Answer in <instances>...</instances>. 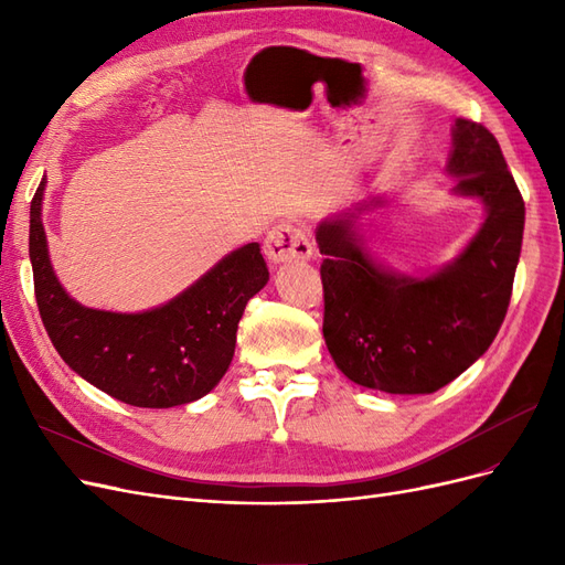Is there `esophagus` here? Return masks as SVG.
Returning a JSON list of instances; mask_svg holds the SVG:
<instances>
[{
	"instance_id": "1",
	"label": "esophagus",
	"mask_w": 565,
	"mask_h": 565,
	"mask_svg": "<svg viewBox=\"0 0 565 565\" xmlns=\"http://www.w3.org/2000/svg\"><path fill=\"white\" fill-rule=\"evenodd\" d=\"M264 252L270 264H292V262H309L313 254L311 233L299 224L282 221L266 235Z\"/></svg>"
}]
</instances>
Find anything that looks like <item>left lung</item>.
<instances>
[{
    "label": "left lung",
    "mask_w": 565,
    "mask_h": 565,
    "mask_svg": "<svg viewBox=\"0 0 565 565\" xmlns=\"http://www.w3.org/2000/svg\"><path fill=\"white\" fill-rule=\"evenodd\" d=\"M448 172L455 193L483 200L486 221L459 259L429 278H401L370 259L351 216L322 221L316 243L322 337L355 384L434 393L459 377L498 337L521 256L525 204L498 139L459 117Z\"/></svg>",
    "instance_id": "8db88e82"
}]
</instances>
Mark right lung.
<instances>
[{
    "mask_svg": "<svg viewBox=\"0 0 565 565\" xmlns=\"http://www.w3.org/2000/svg\"><path fill=\"white\" fill-rule=\"evenodd\" d=\"M42 195L44 181L30 202V262L38 309L63 361L96 388L136 407H174L210 393L233 361L247 301L268 282L259 243L235 249L160 309H84L65 295L51 268Z\"/></svg>",
    "mask_w": 565,
    "mask_h": 565,
    "instance_id": "1",
    "label": "right lung"
}]
</instances>
